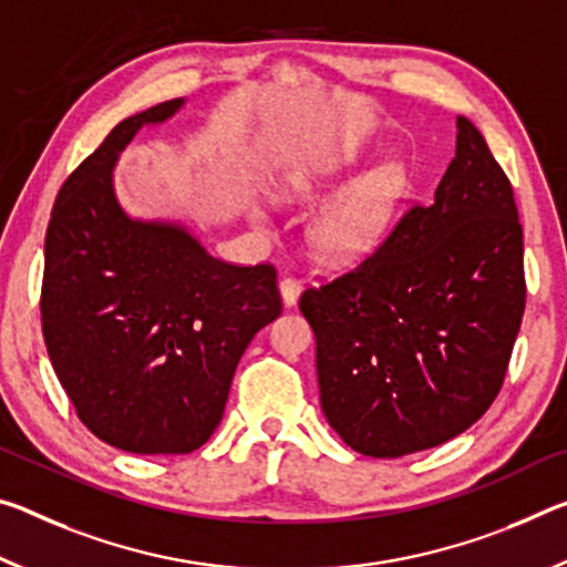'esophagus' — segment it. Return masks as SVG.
Wrapping results in <instances>:
<instances>
[{"instance_id":"34e87169","label":"esophagus","mask_w":567,"mask_h":567,"mask_svg":"<svg viewBox=\"0 0 567 567\" xmlns=\"http://www.w3.org/2000/svg\"><path fill=\"white\" fill-rule=\"evenodd\" d=\"M300 292H302V285L295 280V277H285L280 282V298L285 308H292V305L300 300Z\"/></svg>"}]
</instances>
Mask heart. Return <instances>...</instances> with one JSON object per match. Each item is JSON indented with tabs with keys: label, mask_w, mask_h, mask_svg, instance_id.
<instances>
[{
	"label": "heart",
	"mask_w": 567,
	"mask_h": 567,
	"mask_svg": "<svg viewBox=\"0 0 567 567\" xmlns=\"http://www.w3.org/2000/svg\"><path fill=\"white\" fill-rule=\"evenodd\" d=\"M355 148L336 146L320 151L302 164L287 166L272 184V199L280 204L316 202L358 166ZM411 188V171L401 161L363 171L330 194L310 214L305 237L320 262L330 267H353L381 247Z\"/></svg>",
	"instance_id": "1"
}]
</instances>
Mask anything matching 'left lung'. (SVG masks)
I'll list each match as a JSON object with an SVG mask.
<instances>
[{
	"label": "left lung",
	"instance_id": "8db88e82",
	"mask_svg": "<svg viewBox=\"0 0 567 567\" xmlns=\"http://www.w3.org/2000/svg\"><path fill=\"white\" fill-rule=\"evenodd\" d=\"M434 204L300 312L316 332L320 406L358 454L449 442L497 396L525 310L523 227L509 178L470 118Z\"/></svg>",
	"mask_w": 567,
	"mask_h": 567
}]
</instances>
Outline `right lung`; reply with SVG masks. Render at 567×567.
<instances>
[{
    "label": "right lung",
    "instance_id": "obj_1",
    "mask_svg": "<svg viewBox=\"0 0 567 567\" xmlns=\"http://www.w3.org/2000/svg\"><path fill=\"white\" fill-rule=\"evenodd\" d=\"M131 115L62 184L44 239L42 332L78 416L131 454H188L214 434L249 340L282 312L269 265L212 257L176 219L131 217L115 166L143 125Z\"/></svg>",
    "mask_w": 567,
    "mask_h": 567
}]
</instances>
